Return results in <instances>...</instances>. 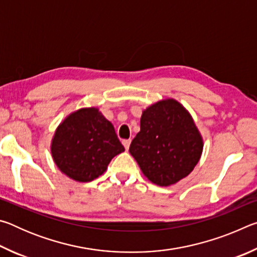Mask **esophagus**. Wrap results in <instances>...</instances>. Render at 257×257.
Here are the masks:
<instances>
[{"mask_svg": "<svg viewBox=\"0 0 257 257\" xmlns=\"http://www.w3.org/2000/svg\"><path fill=\"white\" fill-rule=\"evenodd\" d=\"M130 143H132V139H124V141H122V144H123L125 150H129Z\"/></svg>", "mask_w": 257, "mask_h": 257, "instance_id": "esophagus-1", "label": "esophagus"}]
</instances>
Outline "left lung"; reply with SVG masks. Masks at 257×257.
<instances>
[{
    "instance_id": "8db88e82",
    "label": "left lung",
    "mask_w": 257,
    "mask_h": 257,
    "mask_svg": "<svg viewBox=\"0 0 257 257\" xmlns=\"http://www.w3.org/2000/svg\"><path fill=\"white\" fill-rule=\"evenodd\" d=\"M203 146L190 113L176 99L167 98L143 111L141 132L129 152L147 179L167 187L194 170Z\"/></svg>"
}]
</instances>
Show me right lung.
<instances>
[{"label":"right lung","instance_id":"add662e5","mask_svg":"<svg viewBox=\"0 0 257 257\" xmlns=\"http://www.w3.org/2000/svg\"><path fill=\"white\" fill-rule=\"evenodd\" d=\"M123 151L113 124L96 107L69 114L56 128L51 145L56 167L79 182L103 175L111 160Z\"/></svg>","mask_w":257,"mask_h":257}]
</instances>
